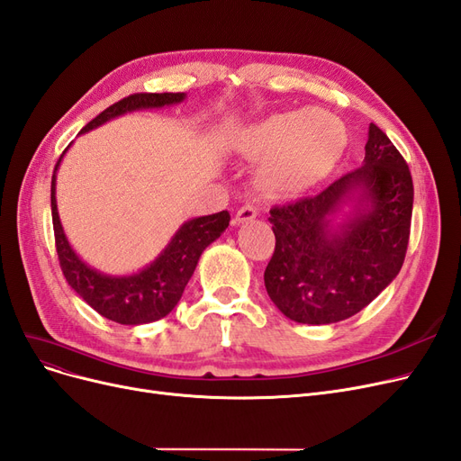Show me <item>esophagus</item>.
Masks as SVG:
<instances>
[{"instance_id": "1", "label": "esophagus", "mask_w": 461, "mask_h": 461, "mask_svg": "<svg viewBox=\"0 0 461 461\" xmlns=\"http://www.w3.org/2000/svg\"><path fill=\"white\" fill-rule=\"evenodd\" d=\"M256 217H258V210L253 208L251 203H246V205H242L240 210L236 212V215H234V219H232V223H234V225H242V223H248V221L256 219Z\"/></svg>"}]
</instances>
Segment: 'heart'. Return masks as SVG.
Returning a JSON list of instances; mask_svg holds the SVG:
<instances>
[{"mask_svg": "<svg viewBox=\"0 0 461 461\" xmlns=\"http://www.w3.org/2000/svg\"><path fill=\"white\" fill-rule=\"evenodd\" d=\"M240 147L251 160L267 162L268 185L294 194L322 181L336 167L347 147V130L328 110H292L251 125Z\"/></svg>", "mask_w": 461, "mask_h": 461, "instance_id": "1", "label": "heart"}]
</instances>
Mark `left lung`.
<instances>
[{
    "mask_svg": "<svg viewBox=\"0 0 461 461\" xmlns=\"http://www.w3.org/2000/svg\"><path fill=\"white\" fill-rule=\"evenodd\" d=\"M364 149L362 167L321 194L275 205L268 217L276 246L265 288L299 324H333L360 312L404 263L414 205L408 164L375 123ZM347 201L356 212L333 228L330 219Z\"/></svg>",
    "mask_w": 461,
    "mask_h": 461,
    "instance_id": "8db88e82",
    "label": "left lung"
}]
</instances>
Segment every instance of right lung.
Instances as JSON below:
<instances>
[{"label":"right lung","instance_id":"obj_1","mask_svg":"<svg viewBox=\"0 0 461 461\" xmlns=\"http://www.w3.org/2000/svg\"><path fill=\"white\" fill-rule=\"evenodd\" d=\"M183 99L185 93H133L130 97H123L122 101L103 110L97 118H93L86 125L82 133L99 128L101 123L125 113L142 108H160L181 103ZM60 158L51 179V215L57 256L67 282L91 309L113 322L139 326L164 319L179 303L185 285L193 276L202 251L229 227V212L186 221L176 236L171 238L167 248L156 258V261L142 268L140 273L131 276H106L87 267L76 256V251L67 240L65 230H62L55 198V173Z\"/></svg>","mask_w":461,"mask_h":461}]
</instances>
